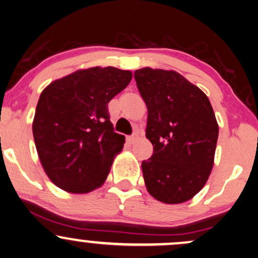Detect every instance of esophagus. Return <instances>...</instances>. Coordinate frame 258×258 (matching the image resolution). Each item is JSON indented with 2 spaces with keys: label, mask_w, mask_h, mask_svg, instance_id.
Returning <instances> with one entry per match:
<instances>
[{
  "label": "esophagus",
  "mask_w": 258,
  "mask_h": 258,
  "mask_svg": "<svg viewBox=\"0 0 258 258\" xmlns=\"http://www.w3.org/2000/svg\"><path fill=\"white\" fill-rule=\"evenodd\" d=\"M137 138H138V136H137L136 133H135V135H132V136H128V137H127L126 139H127V142L130 143V144H133V143H135L136 140H137Z\"/></svg>",
  "instance_id": "esophagus-1"
}]
</instances>
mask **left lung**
Here are the masks:
<instances>
[{
  "instance_id": "obj_1",
  "label": "left lung",
  "mask_w": 258,
  "mask_h": 258,
  "mask_svg": "<svg viewBox=\"0 0 258 258\" xmlns=\"http://www.w3.org/2000/svg\"><path fill=\"white\" fill-rule=\"evenodd\" d=\"M138 90L148 107L146 138L153 153L142 162L149 193L164 204L190 200L211 174L218 140L210 100L175 71H135Z\"/></svg>"
}]
</instances>
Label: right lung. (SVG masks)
I'll return each instance as SVG.
<instances>
[{
    "label": "right lung",
    "mask_w": 258,
    "mask_h": 258,
    "mask_svg": "<svg viewBox=\"0 0 258 258\" xmlns=\"http://www.w3.org/2000/svg\"><path fill=\"white\" fill-rule=\"evenodd\" d=\"M131 71L90 68L54 81L39 97L33 137L50 180L70 193L106 181L125 137L114 132L108 102L131 82Z\"/></svg>",
    "instance_id": "right-lung-1"
}]
</instances>
